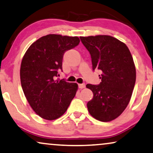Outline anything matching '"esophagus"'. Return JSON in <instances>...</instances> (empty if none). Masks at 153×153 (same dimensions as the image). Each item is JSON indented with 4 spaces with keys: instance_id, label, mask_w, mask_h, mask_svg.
<instances>
[{
    "instance_id": "esophagus-1",
    "label": "esophagus",
    "mask_w": 153,
    "mask_h": 153,
    "mask_svg": "<svg viewBox=\"0 0 153 153\" xmlns=\"http://www.w3.org/2000/svg\"><path fill=\"white\" fill-rule=\"evenodd\" d=\"M85 87V83H81V84H79V88L80 89H82V88H84Z\"/></svg>"
}]
</instances>
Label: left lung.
<instances>
[{"instance_id": "8db88e82", "label": "left lung", "mask_w": 153, "mask_h": 153, "mask_svg": "<svg viewBox=\"0 0 153 153\" xmlns=\"http://www.w3.org/2000/svg\"><path fill=\"white\" fill-rule=\"evenodd\" d=\"M80 39L91 54L93 70L102 72L99 85H86L93 93L88 110L94 118L109 122L118 118L130 101L136 81L133 58L125 43L110 35Z\"/></svg>"}]
</instances>
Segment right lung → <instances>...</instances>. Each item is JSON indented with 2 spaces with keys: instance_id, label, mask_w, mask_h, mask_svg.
Masks as SVG:
<instances>
[{
  "instance_id": "obj_1",
  "label": "right lung",
  "mask_w": 153,
  "mask_h": 153,
  "mask_svg": "<svg viewBox=\"0 0 153 153\" xmlns=\"http://www.w3.org/2000/svg\"><path fill=\"white\" fill-rule=\"evenodd\" d=\"M80 42L78 37L49 34L30 46L22 58L20 79L24 93L36 114L45 120L62 116L76 95L78 85L59 80L65 52Z\"/></svg>"
}]
</instances>
